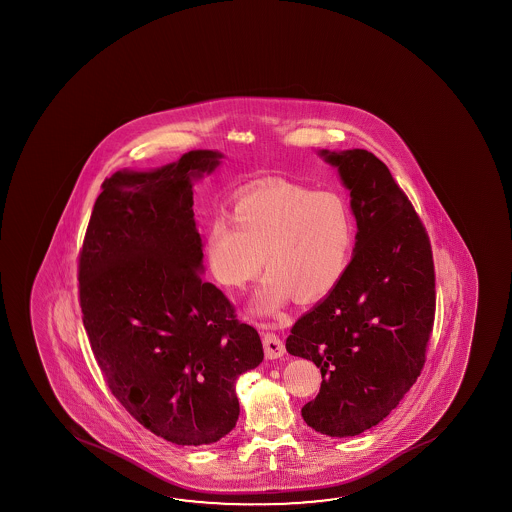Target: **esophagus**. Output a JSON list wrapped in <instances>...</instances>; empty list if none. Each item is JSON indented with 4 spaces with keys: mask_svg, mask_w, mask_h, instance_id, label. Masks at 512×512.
<instances>
[{
    "mask_svg": "<svg viewBox=\"0 0 512 512\" xmlns=\"http://www.w3.org/2000/svg\"><path fill=\"white\" fill-rule=\"evenodd\" d=\"M262 344H264V355L266 359H280L285 353L284 341L275 334V332H266L262 336Z\"/></svg>",
    "mask_w": 512,
    "mask_h": 512,
    "instance_id": "esophagus-1",
    "label": "esophagus"
}]
</instances>
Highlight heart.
Listing matches in <instances>:
<instances>
[{
  "instance_id": "heart-1",
  "label": "heart",
  "mask_w": 512,
  "mask_h": 512,
  "mask_svg": "<svg viewBox=\"0 0 512 512\" xmlns=\"http://www.w3.org/2000/svg\"><path fill=\"white\" fill-rule=\"evenodd\" d=\"M355 239L350 202L337 191H314L287 180H268L235 200L230 219L207 230L210 275L227 289H243L269 269L252 310L273 316L296 296H327L346 273Z\"/></svg>"
}]
</instances>
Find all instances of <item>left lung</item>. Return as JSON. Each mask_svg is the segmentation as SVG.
I'll return each instance as SVG.
<instances>
[{"instance_id":"1","label":"left lung","mask_w":512,"mask_h":512,"mask_svg":"<svg viewBox=\"0 0 512 512\" xmlns=\"http://www.w3.org/2000/svg\"><path fill=\"white\" fill-rule=\"evenodd\" d=\"M319 155L350 191L355 248L341 282L294 323L285 348L321 369L305 423L325 436H359L396 409L423 369L434 260L427 230L382 160L359 148Z\"/></svg>"}]
</instances>
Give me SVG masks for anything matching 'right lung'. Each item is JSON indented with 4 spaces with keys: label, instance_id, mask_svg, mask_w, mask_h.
Masks as SVG:
<instances>
[{
    "label": "right lung",
    "instance_id": "right-lung-1",
    "mask_svg": "<svg viewBox=\"0 0 512 512\" xmlns=\"http://www.w3.org/2000/svg\"><path fill=\"white\" fill-rule=\"evenodd\" d=\"M194 150L101 185L78 260L82 319L112 394L169 443L203 446L235 427V380L262 359L255 328L205 282L193 182L219 166Z\"/></svg>",
    "mask_w": 512,
    "mask_h": 512
}]
</instances>
